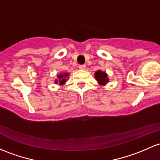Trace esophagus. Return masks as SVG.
<instances>
[{
	"label": "esophagus",
	"instance_id": "34e87169",
	"mask_svg": "<svg viewBox=\"0 0 160 160\" xmlns=\"http://www.w3.org/2000/svg\"><path fill=\"white\" fill-rule=\"evenodd\" d=\"M79 68H80V70H85L86 65H84V64H83V65H80L79 66Z\"/></svg>",
	"mask_w": 160,
	"mask_h": 160
}]
</instances>
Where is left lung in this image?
<instances>
[{
    "label": "left lung",
    "mask_w": 160,
    "mask_h": 160,
    "mask_svg": "<svg viewBox=\"0 0 160 160\" xmlns=\"http://www.w3.org/2000/svg\"><path fill=\"white\" fill-rule=\"evenodd\" d=\"M94 77L95 79L97 80L98 83L102 86H106L109 82V78H108V74H107L106 71L98 70V71L95 72Z\"/></svg>",
    "instance_id": "1"
}]
</instances>
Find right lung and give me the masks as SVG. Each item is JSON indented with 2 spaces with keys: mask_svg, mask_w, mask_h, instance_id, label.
Segmentation results:
<instances>
[{
  "mask_svg": "<svg viewBox=\"0 0 160 160\" xmlns=\"http://www.w3.org/2000/svg\"><path fill=\"white\" fill-rule=\"evenodd\" d=\"M68 77H69V73H66V72H62L59 74L57 75V79L54 80V83L60 84V85H64L68 80Z\"/></svg>",
  "mask_w": 160,
  "mask_h": 160,
  "instance_id": "add662e5",
  "label": "right lung"
}]
</instances>
